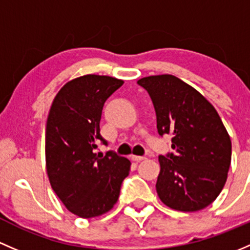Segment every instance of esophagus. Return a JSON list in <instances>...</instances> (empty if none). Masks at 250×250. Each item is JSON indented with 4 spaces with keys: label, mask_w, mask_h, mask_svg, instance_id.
Instances as JSON below:
<instances>
[{
    "label": "esophagus",
    "mask_w": 250,
    "mask_h": 250,
    "mask_svg": "<svg viewBox=\"0 0 250 250\" xmlns=\"http://www.w3.org/2000/svg\"><path fill=\"white\" fill-rule=\"evenodd\" d=\"M144 156H137V155H132L131 156V160L132 161H136V163H140V161H142V160H144Z\"/></svg>",
    "instance_id": "1"
}]
</instances>
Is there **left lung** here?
Wrapping results in <instances>:
<instances>
[{
	"label": "left lung",
	"instance_id": "obj_1",
	"mask_svg": "<svg viewBox=\"0 0 250 250\" xmlns=\"http://www.w3.org/2000/svg\"><path fill=\"white\" fill-rule=\"evenodd\" d=\"M156 113L160 136H172L174 153L159 156V197L169 208L196 212L225 185L231 140L215 108L197 90L171 74L140 79Z\"/></svg>",
	"mask_w": 250,
	"mask_h": 250
}]
</instances>
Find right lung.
<instances>
[{
  "label": "right lung",
  "instance_id": "1",
  "mask_svg": "<svg viewBox=\"0 0 250 250\" xmlns=\"http://www.w3.org/2000/svg\"><path fill=\"white\" fill-rule=\"evenodd\" d=\"M124 84L120 79L86 74L61 87L49 110L45 163L51 188L66 208L81 218L104 214L118 201L131 163L113 150L95 153L104 102Z\"/></svg>",
  "mask_w": 250,
  "mask_h": 250
}]
</instances>
